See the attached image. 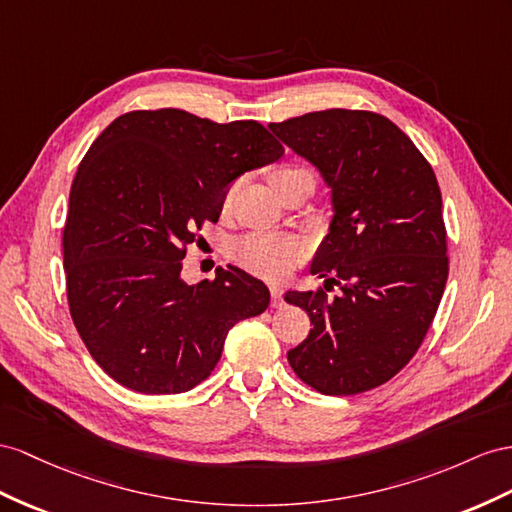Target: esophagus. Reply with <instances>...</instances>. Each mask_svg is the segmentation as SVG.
I'll use <instances>...</instances> for the list:
<instances>
[{
  "mask_svg": "<svg viewBox=\"0 0 512 512\" xmlns=\"http://www.w3.org/2000/svg\"><path fill=\"white\" fill-rule=\"evenodd\" d=\"M270 294H272V307H283L281 283H270Z\"/></svg>",
  "mask_w": 512,
  "mask_h": 512,
  "instance_id": "34e87169",
  "label": "esophagus"
}]
</instances>
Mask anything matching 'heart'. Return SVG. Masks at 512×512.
<instances>
[{"instance_id": "b5f03b06", "label": "heart", "mask_w": 512, "mask_h": 512, "mask_svg": "<svg viewBox=\"0 0 512 512\" xmlns=\"http://www.w3.org/2000/svg\"><path fill=\"white\" fill-rule=\"evenodd\" d=\"M270 186L277 192L292 183H305L313 188V175L311 170L300 164H285L270 170ZM233 186L222 196V207H229L233 199ZM233 259L242 264L244 268L253 270L257 274H266V277H279L287 268L294 266L303 246L294 238H279V235H266V233H253L246 235L240 242L233 244Z\"/></svg>"}]
</instances>
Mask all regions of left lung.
<instances>
[{
  "label": "left lung",
  "mask_w": 512,
  "mask_h": 512,
  "mask_svg": "<svg viewBox=\"0 0 512 512\" xmlns=\"http://www.w3.org/2000/svg\"><path fill=\"white\" fill-rule=\"evenodd\" d=\"M268 127L318 168L333 212L309 268L324 290L285 292L313 324L287 361L324 396L374 389L411 361L448 281L437 177L381 114L337 108Z\"/></svg>",
  "instance_id": "8db88e82"
}]
</instances>
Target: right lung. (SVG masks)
<instances>
[{
  "label": "right lung",
  "instance_id": "1",
  "mask_svg": "<svg viewBox=\"0 0 512 512\" xmlns=\"http://www.w3.org/2000/svg\"><path fill=\"white\" fill-rule=\"evenodd\" d=\"M281 155L257 121L175 108L127 112L90 144L71 186L64 272L75 329L116 383L188 391L216 368L231 326L266 311L264 281L227 266L188 285L181 259L218 220L229 183Z\"/></svg>",
  "mask_w": 512,
  "mask_h": 512
}]
</instances>
